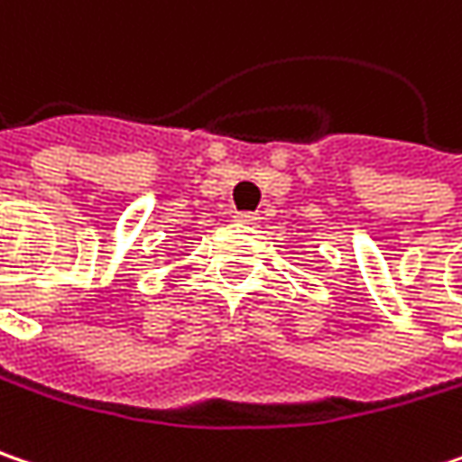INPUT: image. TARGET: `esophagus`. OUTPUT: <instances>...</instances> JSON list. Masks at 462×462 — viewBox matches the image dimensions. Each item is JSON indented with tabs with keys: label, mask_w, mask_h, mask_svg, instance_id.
Wrapping results in <instances>:
<instances>
[{
	"label": "esophagus",
	"mask_w": 462,
	"mask_h": 462,
	"mask_svg": "<svg viewBox=\"0 0 462 462\" xmlns=\"http://www.w3.org/2000/svg\"><path fill=\"white\" fill-rule=\"evenodd\" d=\"M234 218L239 220V223H249V226H252V223H257V220H260V216H257V213H236Z\"/></svg>",
	"instance_id": "1"
}]
</instances>
